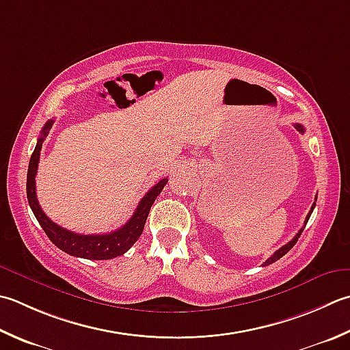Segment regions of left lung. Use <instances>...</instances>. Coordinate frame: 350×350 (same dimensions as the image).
Returning a JSON list of instances; mask_svg holds the SVG:
<instances>
[{"label":"left lung","instance_id":"1","mask_svg":"<svg viewBox=\"0 0 350 350\" xmlns=\"http://www.w3.org/2000/svg\"><path fill=\"white\" fill-rule=\"evenodd\" d=\"M294 127H296L297 130H299V132L300 133H305V129H304V126L302 124H294ZM316 200H317V198H316ZM314 206H316V202H314V204H312V206H311V211H310V214H308L306 215V220H305V226H306V223H308V220H310V217H311V212H312V209H314ZM305 226H304V228L302 229H300L299 232H297V234H296V237H294L293 239H291V241L290 243H286L285 245H282V247H280L279 250H276L275 253H273V255L269 258V259H267V261L264 262V265H270L271 262H276L278 261V259H280V258H282L284 255H285V253H288L293 247H294V244H296L297 243V239H299V237L300 235H302V232H304V229H305Z\"/></svg>","mask_w":350,"mask_h":350}]
</instances>
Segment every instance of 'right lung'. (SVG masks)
<instances>
[{
	"label": "right lung",
	"mask_w": 350,
	"mask_h": 350,
	"mask_svg": "<svg viewBox=\"0 0 350 350\" xmlns=\"http://www.w3.org/2000/svg\"><path fill=\"white\" fill-rule=\"evenodd\" d=\"M53 120H50L40 130V136L38 139L36 147L30 157L29 163V173H27V198H29V204L33 211L34 217L42 226L46 237L51 239L54 245H57L60 250L66 252L68 255L86 258V259H112L116 256L124 255V253L132 247V245L138 241L144 230V224L148 217L150 208L154 203L156 197L161 194V191L165 187L168 179H162L157 182L148 193L142 197L138 208L130 217V220L116 229L111 234H101V235H80L75 232L68 230L62 226L51 221L50 218L45 215V212L40 208L36 197V177L38 173V163H39V154L40 148H42V142L45 141V136L50 132L53 126Z\"/></svg>",
	"instance_id": "right-lung-1"
}]
</instances>
